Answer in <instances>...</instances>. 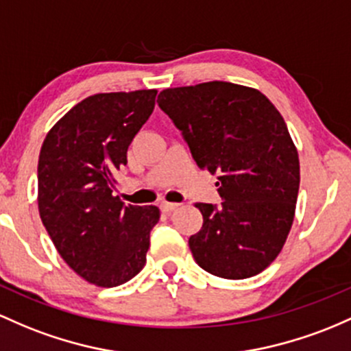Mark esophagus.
<instances>
[{"mask_svg":"<svg viewBox=\"0 0 351 351\" xmlns=\"http://www.w3.org/2000/svg\"><path fill=\"white\" fill-rule=\"evenodd\" d=\"M178 206H180L178 203H168V202L160 203V210L163 211V213H171V211H175Z\"/></svg>","mask_w":351,"mask_h":351,"instance_id":"1","label":"esophagus"}]
</instances>
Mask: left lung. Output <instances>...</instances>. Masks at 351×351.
<instances>
[{
  "mask_svg": "<svg viewBox=\"0 0 351 351\" xmlns=\"http://www.w3.org/2000/svg\"><path fill=\"white\" fill-rule=\"evenodd\" d=\"M196 165L218 173L221 205L196 203L203 226L188 245L205 271L255 276L282 252L300 188L298 153L273 103L228 82L168 88L158 95Z\"/></svg>",
  "mask_w": 351,
  "mask_h": 351,
  "instance_id": "1",
  "label": "left lung"
}]
</instances>
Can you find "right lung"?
Masks as SVG:
<instances>
[{"label":"right lung","mask_w":351,"mask_h":351,"mask_svg":"<svg viewBox=\"0 0 351 351\" xmlns=\"http://www.w3.org/2000/svg\"><path fill=\"white\" fill-rule=\"evenodd\" d=\"M156 90L88 96L46 134L38 208L58 253L86 282L118 287L141 271L156 206L113 196L126 152L155 108Z\"/></svg>","instance_id":"right-lung-1"}]
</instances>
